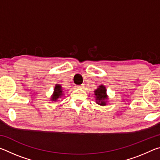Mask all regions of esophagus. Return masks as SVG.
Here are the masks:
<instances>
[{"label": "esophagus", "mask_w": 160, "mask_h": 160, "mask_svg": "<svg viewBox=\"0 0 160 160\" xmlns=\"http://www.w3.org/2000/svg\"><path fill=\"white\" fill-rule=\"evenodd\" d=\"M84 88V85H77L76 86V88L78 89H82Z\"/></svg>", "instance_id": "obj_1"}]
</instances>
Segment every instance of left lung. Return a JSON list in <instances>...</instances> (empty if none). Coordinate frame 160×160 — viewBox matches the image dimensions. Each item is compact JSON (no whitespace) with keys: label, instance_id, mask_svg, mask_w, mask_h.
<instances>
[{"label":"left lung","instance_id":"left-lung-1","mask_svg":"<svg viewBox=\"0 0 160 160\" xmlns=\"http://www.w3.org/2000/svg\"><path fill=\"white\" fill-rule=\"evenodd\" d=\"M94 95H95L97 104L101 105V106H105L107 104V99H108V97L106 88L104 85H102L99 86V88L94 91Z\"/></svg>","mask_w":160,"mask_h":160}]
</instances>
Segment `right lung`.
<instances>
[{"mask_svg":"<svg viewBox=\"0 0 160 160\" xmlns=\"http://www.w3.org/2000/svg\"><path fill=\"white\" fill-rule=\"evenodd\" d=\"M63 96V89L60 85H56L53 93L51 97V101H56L58 98Z\"/></svg>","mask_w":160,"mask_h":160,"instance_id":"obj_1","label":"right lung"}]
</instances>
